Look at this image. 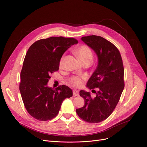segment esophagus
<instances>
[{
  "mask_svg": "<svg viewBox=\"0 0 147 147\" xmlns=\"http://www.w3.org/2000/svg\"><path fill=\"white\" fill-rule=\"evenodd\" d=\"M73 95L74 96H79V90H73Z\"/></svg>",
  "mask_w": 147,
  "mask_h": 147,
  "instance_id": "34e87169",
  "label": "esophagus"
}]
</instances>
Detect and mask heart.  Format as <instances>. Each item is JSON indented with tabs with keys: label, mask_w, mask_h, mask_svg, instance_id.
<instances>
[{
	"label": "heart",
	"mask_w": 147,
	"mask_h": 147,
	"mask_svg": "<svg viewBox=\"0 0 147 147\" xmlns=\"http://www.w3.org/2000/svg\"><path fill=\"white\" fill-rule=\"evenodd\" d=\"M76 54L77 55L79 60L83 62L85 61H91L93 58V52L89 47L86 45L81 46L75 50ZM62 63V60L61 61L60 64ZM70 83L76 86H80L83 83V81L78 77H74L70 80Z\"/></svg>",
	"instance_id": "b5f03b06"
}]
</instances>
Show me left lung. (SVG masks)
Segmentation results:
<instances>
[{"label": "left lung", "instance_id": "1", "mask_svg": "<svg viewBox=\"0 0 147 147\" xmlns=\"http://www.w3.org/2000/svg\"><path fill=\"white\" fill-rule=\"evenodd\" d=\"M81 40L95 52L98 65L88 80L86 87L89 89L98 88L96 96L84 90L80 95L84 99V105L76 110L84 121L98 123L106 119L112 113L118 103L124 88L122 58L116 47L104 38L89 36Z\"/></svg>", "mask_w": 147, "mask_h": 147}]
</instances>
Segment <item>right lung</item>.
Wrapping results in <instances>:
<instances>
[{
	"label": "right lung",
	"instance_id": "1",
	"mask_svg": "<svg viewBox=\"0 0 147 147\" xmlns=\"http://www.w3.org/2000/svg\"><path fill=\"white\" fill-rule=\"evenodd\" d=\"M78 43L73 38L52 37L39 40L29 48L20 73L19 89L28 112L37 120H51L58 115L63 101L72 96L65 85L48 86L50 75L59 69L62 55Z\"/></svg>",
	"mask_w": 147,
	"mask_h": 147
}]
</instances>
